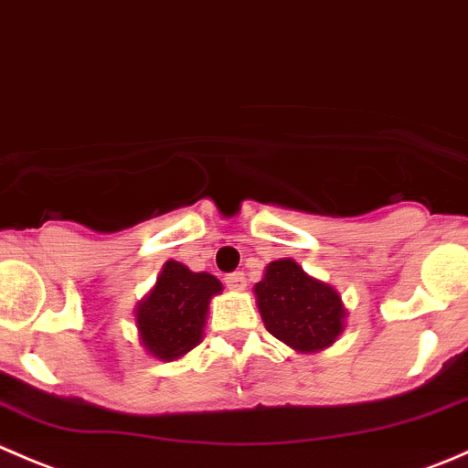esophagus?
Wrapping results in <instances>:
<instances>
[{"label": "esophagus", "mask_w": 468, "mask_h": 468, "mask_svg": "<svg viewBox=\"0 0 468 468\" xmlns=\"http://www.w3.org/2000/svg\"><path fill=\"white\" fill-rule=\"evenodd\" d=\"M225 286L232 291H243L248 284H245L243 272H229V275H225Z\"/></svg>", "instance_id": "34e87169"}]
</instances>
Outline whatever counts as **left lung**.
<instances>
[{
    "mask_svg": "<svg viewBox=\"0 0 468 468\" xmlns=\"http://www.w3.org/2000/svg\"><path fill=\"white\" fill-rule=\"evenodd\" d=\"M254 295L266 330L298 353L327 348L344 330L339 293L309 277L293 259L268 263Z\"/></svg>",
    "mask_w": 468,
    "mask_h": 468,
    "instance_id": "left-lung-1",
    "label": "left lung"
}]
</instances>
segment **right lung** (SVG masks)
I'll use <instances>...</instances> for the list:
<instances>
[{
	"mask_svg": "<svg viewBox=\"0 0 468 468\" xmlns=\"http://www.w3.org/2000/svg\"><path fill=\"white\" fill-rule=\"evenodd\" d=\"M220 291L223 284L209 272H193L179 261H165L154 289L136 309V325L147 353L173 362L196 348L211 295Z\"/></svg>",
	"mask_w": 468,
	"mask_h": 468,
	"instance_id": "1",
	"label": "right lung"
}]
</instances>
